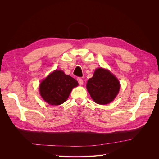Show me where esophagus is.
I'll use <instances>...</instances> for the list:
<instances>
[{
  "label": "esophagus",
  "mask_w": 159,
  "mask_h": 159,
  "mask_svg": "<svg viewBox=\"0 0 159 159\" xmlns=\"http://www.w3.org/2000/svg\"><path fill=\"white\" fill-rule=\"evenodd\" d=\"M78 83H79V84H80V85H83L84 81H83V80L81 79V78H78Z\"/></svg>",
  "instance_id": "1"
}]
</instances>
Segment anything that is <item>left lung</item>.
Returning a JSON list of instances; mask_svg holds the SVG:
<instances>
[{
  "mask_svg": "<svg viewBox=\"0 0 159 159\" xmlns=\"http://www.w3.org/2000/svg\"><path fill=\"white\" fill-rule=\"evenodd\" d=\"M87 89L95 103L105 105L111 102L116 97L120 84L109 70L98 68L95 70L92 78L88 80Z\"/></svg>",
  "mask_w": 159,
  "mask_h": 159,
  "instance_id": "left-lung-1",
  "label": "left lung"
}]
</instances>
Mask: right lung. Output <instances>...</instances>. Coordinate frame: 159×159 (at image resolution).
<instances>
[{
	"label": "right lung",
	"mask_w": 159,
	"mask_h": 159,
	"mask_svg": "<svg viewBox=\"0 0 159 159\" xmlns=\"http://www.w3.org/2000/svg\"><path fill=\"white\" fill-rule=\"evenodd\" d=\"M78 85L74 78L61 70H55L41 82L40 93L48 103L58 105L66 102L72 89Z\"/></svg>",
	"instance_id": "right-lung-1"
}]
</instances>
